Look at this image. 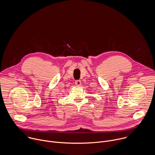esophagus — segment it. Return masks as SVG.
<instances>
[{
  "mask_svg": "<svg viewBox=\"0 0 155 155\" xmlns=\"http://www.w3.org/2000/svg\"><path fill=\"white\" fill-rule=\"evenodd\" d=\"M75 85H77V86H80L81 84V82L80 80H76L75 81Z\"/></svg>",
  "mask_w": 155,
  "mask_h": 155,
  "instance_id": "34e87169",
  "label": "esophagus"
}]
</instances>
